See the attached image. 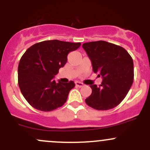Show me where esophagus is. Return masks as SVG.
I'll use <instances>...</instances> for the list:
<instances>
[{"label": "esophagus", "mask_w": 150, "mask_h": 150, "mask_svg": "<svg viewBox=\"0 0 150 150\" xmlns=\"http://www.w3.org/2000/svg\"><path fill=\"white\" fill-rule=\"evenodd\" d=\"M75 85H76V86H78V87H83V86H84V84H83V83H80L79 81H76L75 82Z\"/></svg>", "instance_id": "esophagus-1"}]
</instances>
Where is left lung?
I'll list each match as a JSON object with an SVG mask.
<instances>
[{
    "label": "left lung",
    "instance_id": "8db88e82",
    "mask_svg": "<svg viewBox=\"0 0 150 150\" xmlns=\"http://www.w3.org/2000/svg\"><path fill=\"white\" fill-rule=\"evenodd\" d=\"M83 49L92 62L93 70L103 78L101 85L91 84L86 99L94 109L105 111L117 106L128 93L134 80V63L124 48L105 41L84 43Z\"/></svg>",
    "mask_w": 150,
    "mask_h": 150
}]
</instances>
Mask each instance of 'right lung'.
<instances>
[{
  "label": "right lung",
  "instance_id": "add662e5",
  "mask_svg": "<svg viewBox=\"0 0 150 150\" xmlns=\"http://www.w3.org/2000/svg\"><path fill=\"white\" fill-rule=\"evenodd\" d=\"M80 45L47 40L32 45L25 52L18 64V83L22 95L31 106L39 111H51L67 101L75 83H57L53 78L66 64L68 53Z\"/></svg>",
  "mask_w": 150,
  "mask_h": 150
}]
</instances>
